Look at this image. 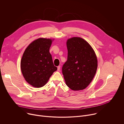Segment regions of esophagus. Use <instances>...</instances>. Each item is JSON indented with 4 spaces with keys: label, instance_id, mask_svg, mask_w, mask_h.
Masks as SVG:
<instances>
[{
    "label": "esophagus",
    "instance_id": "obj_1",
    "mask_svg": "<svg viewBox=\"0 0 124 124\" xmlns=\"http://www.w3.org/2000/svg\"><path fill=\"white\" fill-rule=\"evenodd\" d=\"M60 66H58V67H57V70H60Z\"/></svg>",
    "mask_w": 124,
    "mask_h": 124
}]
</instances>
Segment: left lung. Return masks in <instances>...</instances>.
Listing matches in <instances>:
<instances>
[{"label":"left lung","instance_id":"1","mask_svg":"<svg viewBox=\"0 0 124 124\" xmlns=\"http://www.w3.org/2000/svg\"><path fill=\"white\" fill-rule=\"evenodd\" d=\"M67 61L62 67L66 85L73 90L84 89L93 80L97 70L95 52L87 41L80 37L67 40Z\"/></svg>","mask_w":124,"mask_h":124}]
</instances>
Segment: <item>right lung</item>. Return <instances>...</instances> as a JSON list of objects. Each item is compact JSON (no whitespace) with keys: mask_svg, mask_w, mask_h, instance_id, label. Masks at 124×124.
<instances>
[{"mask_svg":"<svg viewBox=\"0 0 124 124\" xmlns=\"http://www.w3.org/2000/svg\"><path fill=\"white\" fill-rule=\"evenodd\" d=\"M54 40L40 38L25 49L21 61V69L25 80L31 85L40 88L46 84L57 68L49 52Z\"/></svg>","mask_w":124,"mask_h":124,"instance_id":"1","label":"right lung"}]
</instances>
